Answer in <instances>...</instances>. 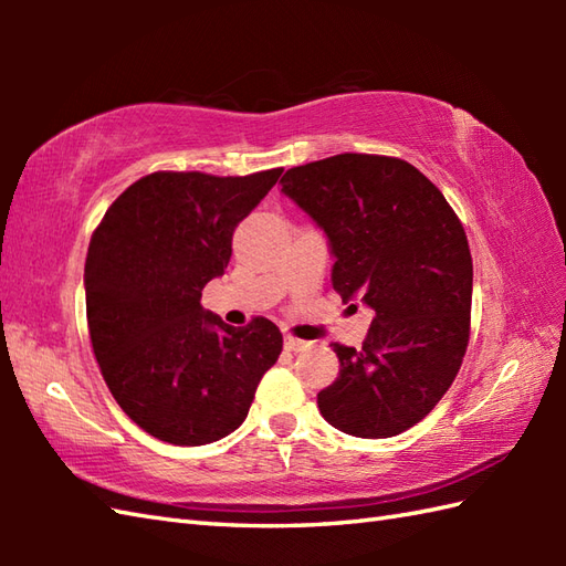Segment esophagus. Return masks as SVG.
Instances as JSON below:
<instances>
[{
    "mask_svg": "<svg viewBox=\"0 0 566 566\" xmlns=\"http://www.w3.org/2000/svg\"><path fill=\"white\" fill-rule=\"evenodd\" d=\"M284 347H286V350H292V353H302V350H306L308 343L294 338V335H286V338H284Z\"/></svg>",
    "mask_w": 566,
    "mask_h": 566,
    "instance_id": "1",
    "label": "esophagus"
}]
</instances>
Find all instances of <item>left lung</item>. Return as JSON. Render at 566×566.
<instances>
[{
	"label": "left lung",
	"instance_id": "obj_1",
	"mask_svg": "<svg viewBox=\"0 0 566 566\" xmlns=\"http://www.w3.org/2000/svg\"><path fill=\"white\" fill-rule=\"evenodd\" d=\"M292 197L331 240L333 290L371 318L363 347L333 343L340 371L318 394L333 428L391 438L450 389L469 345L472 252L462 221L430 179L389 155L340 153L292 167Z\"/></svg>",
	"mask_w": 566,
	"mask_h": 566
}]
</instances>
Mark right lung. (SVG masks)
Wrapping results in <instances>:
<instances>
[{
    "label": "right lung",
    "instance_id": "right-lung-1",
    "mask_svg": "<svg viewBox=\"0 0 566 566\" xmlns=\"http://www.w3.org/2000/svg\"><path fill=\"white\" fill-rule=\"evenodd\" d=\"M280 175L160 170L94 228L84 262L92 350L116 403L153 438L182 448L226 438L282 353L270 318L233 328L201 306L231 260L235 226Z\"/></svg>",
    "mask_w": 566,
    "mask_h": 566
}]
</instances>
